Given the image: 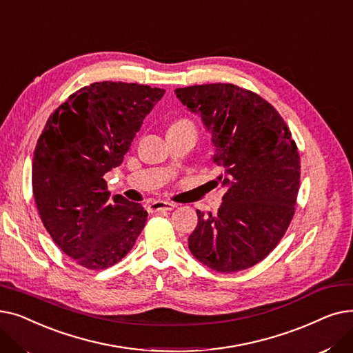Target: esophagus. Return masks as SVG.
Here are the masks:
<instances>
[{
    "mask_svg": "<svg viewBox=\"0 0 353 353\" xmlns=\"http://www.w3.org/2000/svg\"><path fill=\"white\" fill-rule=\"evenodd\" d=\"M176 207L174 203H168V201H154L148 205L149 212H158V211H171Z\"/></svg>",
    "mask_w": 353,
    "mask_h": 353,
    "instance_id": "1",
    "label": "esophagus"
}]
</instances>
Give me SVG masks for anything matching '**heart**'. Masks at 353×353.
Here are the masks:
<instances>
[{
    "mask_svg": "<svg viewBox=\"0 0 353 353\" xmlns=\"http://www.w3.org/2000/svg\"><path fill=\"white\" fill-rule=\"evenodd\" d=\"M176 123H190L188 121H179V122H176Z\"/></svg>",
    "mask_w": 353,
    "mask_h": 353,
    "instance_id": "b5f03b06",
    "label": "heart"
}]
</instances>
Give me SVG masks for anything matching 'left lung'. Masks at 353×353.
<instances>
[{"label":"left lung","instance_id":"obj_1","mask_svg":"<svg viewBox=\"0 0 353 353\" xmlns=\"http://www.w3.org/2000/svg\"><path fill=\"white\" fill-rule=\"evenodd\" d=\"M198 113L215 146L212 161L227 187L216 215L196 211L188 237L192 256L220 273H234L272 253L294 215L300 157L280 113L259 94L231 83L175 90Z\"/></svg>","mask_w":353,"mask_h":353}]
</instances>
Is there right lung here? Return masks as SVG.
Segmentation results:
<instances>
[{"mask_svg":"<svg viewBox=\"0 0 353 353\" xmlns=\"http://www.w3.org/2000/svg\"><path fill=\"white\" fill-rule=\"evenodd\" d=\"M163 94L138 83H92L50 114L37 141L31 181L40 218L63 253L89 270L119 263L145 227L143 207L110 198L103 176L123 162Z\"/></svg>","mask_w":353,"mask_h":353,"instance_id":"1","label":"right lung"}]
</instances>
